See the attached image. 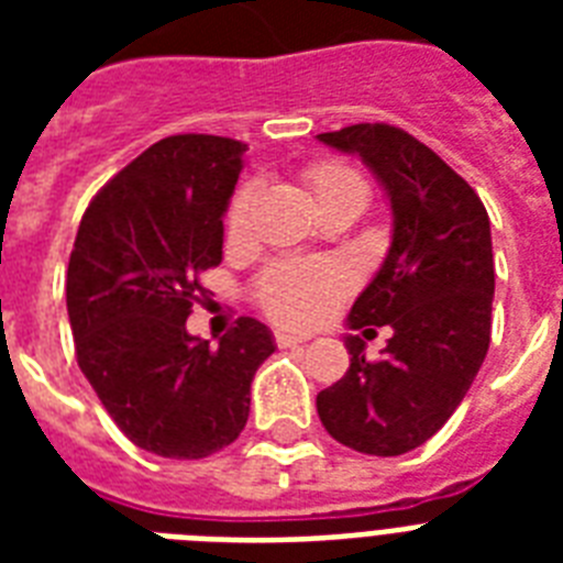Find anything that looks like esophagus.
<instances>
[{
  "instance_id": "esophagus-1",
  "label": "esophagus",
  "mask_w": 563,
  "mask_h": 563,
  "mask_svg": "<svg viewBox=\"0 0 563 563\" xmlns=\"http://www.w3.org/2000/svg\"><path fill=\"white\" fill-rule=\"evenodd\" d=\"M309 335L291 333V330H274V344L277 347H295V344H307Z\"/></svg>"
}]
</instances>
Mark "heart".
<instances>
[{"instance_id":"b5f03b06","label":"heart","mask_w":563,"mask_h":563,"mask_svg":"<svg viewBox=\"0 0 563 563\" xmlns=\"http://www.w3.org/2000/svg\"><path fill=\"white\" fill-rule=\"evenodd\" d=\"M309 192L316 198L318 210L335 201H368V184L360 172L339 161H316L303 169ZM256 184L247 180L230 198L224 212V233L230 242L247 236L251 210H254ZM351 286L347 268L335 263H274L256 277V303L265 316L280 324H312L324 318L333 303Z\"/></svg>"}]
</instances>
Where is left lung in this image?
<instances>
[{
	"label": "left lung",
	"mask_w": 563,
	"mask_h": 563,
	"mask_svg": "<svg viewBox=\"0 0 563 563\" xmlns=\"http://www.w3.org/2000/svg\"><path fill=\"white\" fill-rule=\"evenodd\" d=\"M360 154L391 201L383 268L351 309V330L394 335L379 360L347 335L351 368L318 394L324 429L356 453L402 455L444 427L490 344L494 251L485 203L429 145L385 122L318 134Z\"/></svg>",
	"instance_id": "8db88e82"
}]
</instances>
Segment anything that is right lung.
<instances>
[{"label": "right lung", "mask_w": 563, "mask_h": 563, "mask_svg": "<svg viewBox=\"0 0 563 563\" xmlns=\"http://www.w3.org/2000/svg\"><path fill=\"white\" fill-rule=\"evenodd\" d=\"M247 145L166 136L96 192L66 272L75 360L136 446L207 459L233 444L251 379L274 353L268 327L239 318L219 347L187 333L201 277L221 263V216Z\"/></svg>", "instance_id": "right-lung-1"}]
</instances>
